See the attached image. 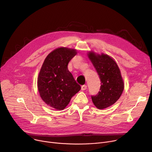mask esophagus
<instances>
[{"label":"esophagus","instance_id":"obj_1","mask_svg":"<svg viewBox=\"0 0 152 152\" xmlns=\"http://www.w3.org/2000/svg\"><path fill=\"white\" fill-rule=\"evenodd\" d=\"M87 89V86L86 85H83L82 86H81V89L83 90V91H84V90H86Z\"/></svg>","mask_w":152,"mask_h":152}]
</instances>
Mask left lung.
Wrapping results in <instances>:
<instances>
[{"label": "left lung", "instance_id": "obj_1", "mask_svg": "<svg viewBox=\"0 0 152 152\" xmlns=\"http://www.w3.org/2000/svg\"><path fill=\"white\" fill-rule=\"evenodd\" d=\"M89 57L96 69L101 81L100 91L91 95L94 105L100 110L104 109L119 99L124 89V83L116 62L108 55H95L90 52Z\"/></svg>", "mask_w": 152, "mask_h": 152}]
</instances>
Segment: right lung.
Masks as SVG:
<instances>
[{"label":"right lung","mask_w":152,"mask_h":152,"mask_svg":"<svg viewBox=\"0 0 152 152\" xmlns=\"http://www.w3.org/2000/svg\"><path fill=\"white\" fill-rule=\"evenodd\" d=\"M74 49L61 47L55 49L45 58L37 79V87L46 104L61 110L71 97L81 89L68 69L69 61L76 55Z\"/></svg>","instance_id":"add662e5"}]
</instances>
